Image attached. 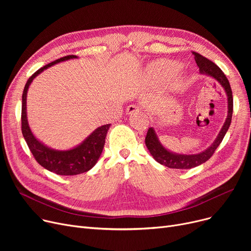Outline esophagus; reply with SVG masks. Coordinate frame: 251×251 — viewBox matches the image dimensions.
<instances>
[{
    "label": "esophagus",
    "mask_w": 251,
    "mask_h": 251,
    "mask_svg": "<svg viewBox=\"0 0 251 251\" xmlns=\"http://www.w3.org/2000/svg\"><path fill=\"white\" fill-rule=\"evenodd\" d=\"M140 112V109H139V107L138 105H136V104H129L128 107H127V109H126V113L128 114V115H132V114H135V113H139Z\"/></svg>",
    "instance_id": "34e87169"
}]
</instances>
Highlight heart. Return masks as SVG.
I'll return each instance as SVG.
<instances>
[{"instance_id":"1","label":"heart","mask_w":251,"mask_h":251,"mask_svg":"<svg viewBox=\"0 0 251 251\" xmlns=\"http://www.w3.org/2000/svg\"><path fill=\"white\" fill-rule=\"evenodd\" d=\"M180 69V65L172 61H159L154 62L148 68V75L152 78L170 79L174 77Z\"/></svg>"}]
</instances>
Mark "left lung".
I'll return each mask as SVG.
<instances>
[{
	"label": "left lung",
	"mask_w": 251,
	"mask_h": 251,
	"mask_svg": "<svg viewBox=\"0 0 251 251\" xmlns=\"http://www.w3.org/2000/svg\"><path fill=\"white\" fill-rule=\"evenodd\" d=\"M193 55H194L195 62L200 68V73L214 78L215 80H217L221 84L224 90H225L227 100H228V115L226 118V121L224 123L222 129L220 130V132L217 138L215 139V141L210 144L206 150L202 151L201 152L193 153V154H182V153H176L174 151H169L161 143L154 128L151 127L148 131V134L146 137V146L148 150L150 151L151 154L157 163L172 169L186 170V169H191L205 163L209 157L213 155L217 148L220 146V143L222 142L224 136H225V134L227 133V131L231 124V120H232L233 96H232V89L226 75L224 74L223 71L212 61H209L208 59L204 58L200 54H197L195 51H193Z\"/></svg>",
	"instance_id": "8db88e82"
}]
</instances>
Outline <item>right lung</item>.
Instances as JSON below:
<instances>
[{
	"instance_id": "right-lung-1",
	"label": "right lung",
	"mask_w": 251,
	"mask_h": 251,
	"mask_svg": "<svg viewBox=\"0 0 251 251\" xmlns=\"http://www.w3.org/2000/svg\"><path fill=\"white\" fill-rule=\"evenodd\" d=\"M77 58L78 57L74 55L66 56L44 66L41 69H38L31 77L28 78L27 82H26L24 86L22 95L21 129L24 139L26 143H27L34 159L39 165L49 170L50 172L63 176L82 174L87 172L92 167H95L102 152L105 136H107L111 124H105L98 127L82 142L70 150L59 151L51 149L46 146L41 140H38L32 133L27 120L26 100H27L28 88L36 76H38L49 67H51L52 65Z\"/></svg>"
}]
</instances>
